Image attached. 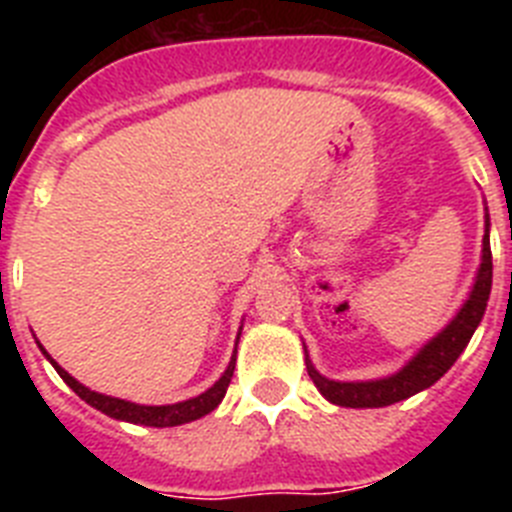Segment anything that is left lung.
I'll return each instance as SVG.
<instances>
[{
	"label": "left lung",
	"mask_w": 512,
	"mask_h": 512,
	"mask_svg": "<svg viewBox=\"0 0 512 512\" xmlns=\"http://www.w3.org/2000/svg\"><path fill=\"white\" fill-rule=\"evenodd\" d=\"M492 289V251H490V217H487V233L482 238V264H479L477 282H474L472 295L464 302L454 320L433 338L428 346H423L418 356L410 361L402 372L392 374L377 382H333L323 374L315 372V366L307 359V374L320 390L325 400L341 408H384L395 405L400 400H408L415 392L431 387L433 382L449 372L459 354L467 348L469 338L474 336L479 320L485 315L487 300Z\"/></svg>",
	"instance_id": "obj_1"
}]
</instances>
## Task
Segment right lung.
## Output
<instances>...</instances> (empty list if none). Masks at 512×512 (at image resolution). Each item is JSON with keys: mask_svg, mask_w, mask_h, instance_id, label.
Here are the masks:
<instances>
[{"mask_svg": "<svg viewBox=\"0 0 512 512\" xmlns=\"http://www.w3.org/2000/svg\"><path fill=\"white\" fill-rule=\"evenodd\" d=\"M40 351L45 354V359L51 361L53 369L61 374L63 382L69 384L71 390H74L81 400L89 402L92 408H97L99 413L110 415V418H117V420H128V423L151 425V428L182 425V423H189V420H197V418H202V415L212 413V410H215L217 405L223 402L225 392H228L230 379H233V369H235V354H233V359H230V364H228V369H225L223 377L217 379L210 390L202 392V395L192 397V400L176 402V405H135V402L117 400V397H107V395H99V392H92L89 387H84V384L76 382L69 372H63L61 366H58L56 361L48 356V351H45L43 346H40Z\"/></svg>", "mask_w": 512, "mask_h": 512, "instance_id": "1", "label": "right lung"}]
</instances>
